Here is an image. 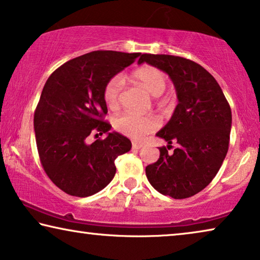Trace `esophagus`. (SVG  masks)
Segmentation results:
<instances>
[{
  "label": "esophagus",
  "instance_id": "1",
  "mask_svg": "<svg viewBox=\"0 0 260 260\" xmlns=\"http://www.w3.org/2000/svg\"><path fill=\"white\" fill-rule=\"evenodd\" d=\"M142 147V143H140V142H132V148L133 149H140Z\"/></svg>",
  "mask_w": 260,
  "mask_h": 260
}]
</instances>
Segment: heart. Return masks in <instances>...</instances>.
<instances>
[{
	"label": "heart",
	"instance_id": "b5f03b06",
	"mask_svg": "<svg viewBox=\"0 0 260 260\" xmlns=\"http://www.w3.org/2000/svg\"><path fill=\"white\" fill-rule=\"evenodd\" d=\"M129 81L137 86L142 87L150 95L158 96L156 104L166 106L169 103L168 96H159L167 87V77L161 70L154 67H141L135 70L129 77ZM122 79L115 76L107 81L103 91V98L106 106L112 111L118 110L121 103ZM160 125L158 118L154 114L135 115L132 113L121 114L114 120L113 126L119 133L132 139H141L150 132L155 131Z\"/></svg>",
	"mask_w": 260,
	"mask_h": 260
}]
</instances>
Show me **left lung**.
Masks as SVG:
<instances>
[{"mask_svg":"<svg viewBox=\"0 0 260 260\" xmlns=\"http://www.w3.org/2000/svg\"><path fill=\"white\" fill-rule=\"evenodd\" d=\"M147 63L168 73L179 104L156 135L179 146L172 154L160 147L158 160L146 167L149 183L162 195L181 200L196 195L218 173L229 149L231 108L216 79L187 58L143 53Z\"/></svg>","mask_w":260,"mask_h":260,"instance_id":"obj_1","label":"left lung"}]
</instances>
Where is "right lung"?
Instances as JSON below:
<instances>
[{"label":"right lung","mask_w":260,"mask_h":260,"mask_svg":"<svg viewBox=\"0 0 260 260\" xmlns=\"http://www.w3.org/2000/svg\"><path fill=\"white\" fill-rule=\"evenodd\" d=\"M140 55L92 51L64 63L46 80L34 115L38 155L49 179L69 195L87 197L103 190L115 175V158L131 150L129 139L108 133L103 91ZM104 133L105 139L87 143L90 135Z\"/></svg>","instance_id":"right-lung-1"}]
</instances>
